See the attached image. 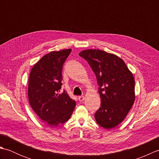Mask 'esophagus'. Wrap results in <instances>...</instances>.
Masks as SVG:
<instances>
[{"label": "esophagus", "mask_w": 159, "mask_h": 159, "mask_svg": "<svg viewBox=\"0 0 159 159\" xmlns=\"http://www.w3.org/2000/svg\"><path fill=\"white\" fill-rule=\"evenodd\" d=\"M79 98V100L80 101V102H83L84 100H85V97H84L83 96H79V98Z\"/></svg>", "instance_id": "34e87169"}]
</instances>
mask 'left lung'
<instances>
[{
	"instance_id": "8db88e82",
	"label": "left lung",
	"mask_w": 159,
	"mask_h": 159,
	"mask_svg": "<svg viewBox=\"0 0 159 159\" xmlns=\"http://www.w3.org/2000/svg\"><path fill=\"white\" fill-rule=\"evenodd\" d=\"M85 59L95 73L100 107L94 116L100 126L110 129L117 126L129 112L135 100L134 79L124 61L102 50H83Z\"/></svg>"
}]
</instances>
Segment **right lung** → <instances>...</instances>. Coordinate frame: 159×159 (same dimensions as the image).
Wrapping results in <instances>:
<instances>
[{"mask_svg": "<svg viewBox=\"0 0 159 159\" xmlns=\"http://www.w3.org/2000/svg\"><path fill=\"white\" fill-rule=\"evenodd\" d=\"M72 49L52 51L32 67L29 79L30 105L42 121L57 126L68 120L76 107L62 85V69Z\"/></svg>", "mask_w": 159, "mask_h": 159, "instance_id": "obj_1", "label": "right lung"}]
</instances>
